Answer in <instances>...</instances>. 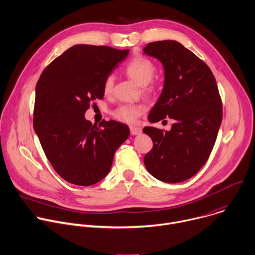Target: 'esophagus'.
Masks as SVG:
<instances>
[{"label":"esophagus","instance_id":"1","mask_svg":"<svg viewBox=\"0 0 255 255\" xmlns=\"http://www.w3.org/2000/svg\"><path fill=\"white\" fill-rule=\"evenodd\" d=\"M130 132L132 135H139L142 133V129L139 128V127H136V126H131L130 127Z\"/></svg>","mask_w":255,"mask_h":255}]
</instances>
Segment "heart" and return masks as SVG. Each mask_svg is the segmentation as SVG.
<instances>
[{
	"label": "heart",
	"instance_id": "obj_1",
	"mask_svg": "<svg viewBox=\"0 0 255 255\" xmlns=\"http://www.w3.org/2000/svg\"><path fill=\"white\" fill-rule=\"evenodd\" d=\"M126 74L131 78L134 82H136L140 86H145L147 91H151L153 88L147 87V85L153 79L156 73L155 65L142 56H137L133 58L125 68ZM114 86V77L112 75L107 76L104 81L103 90L105 94H110L113 90ZM145 111V108L141 104H130V105H122L114 111V116L123 122L132 124L136 122L137 118L141 116Z\"/></svg>",
	"mask_w": 255,
	"mask_h": 255
}]
</instances>
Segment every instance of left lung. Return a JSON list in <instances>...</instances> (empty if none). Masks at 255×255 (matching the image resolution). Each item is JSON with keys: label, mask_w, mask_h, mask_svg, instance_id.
Returning <instances> with one entry per match:
<instances>
[{"label": "left lung", "mask_w": 255, "mask_h": 255, "mask_svg": "<svg viewBox=\"0 0 255 255\" xmlns=\"http://www.w3.org/2000/svg\"><path fill=\"white\" fill-rule=\"evenodd\" d=\"M143 53L164 68V85L148 120H174L163 131L147 126L153 148L144 157L147 171L166 183L194 176L207 161L222 121V102L209 67L182 44L173 40L149 43Z\"/></svg>", "instance_id": "1"}]
</instances>
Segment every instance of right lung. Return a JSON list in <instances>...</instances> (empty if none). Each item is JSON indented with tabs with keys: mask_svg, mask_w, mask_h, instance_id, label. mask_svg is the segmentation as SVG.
I'll return each mask as SVG.
<instances>
[{
	"mask_svg": "<svg viewBox=\"0 0 255 255\" xmlns=\"http://www.w3.org/2000/svg\"><path fill=\"white\" fill-rule=\"evenodd\" d=\"M129 50L75 45L43 71L36 86L34 130L55 171L80 186L96 184L109 173L114 153L130 135L123 123L85 118L104 81Z\"/></svg>",
	"mask_w": 255,
	"mask_h": 255,
	"instance_id": "add662e5",
	"label": "right lung"
}]
</instances>
